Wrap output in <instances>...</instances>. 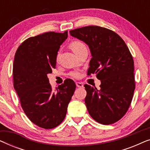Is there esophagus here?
Listing matches in <instances>:
<instances>
[{
	"instance_id": "obj_1",
	"label": "esophagus",
	"mask_w": 150,
	"mask_h": 150,
	"mask_svg": "<svg viewBox=\"0 0 150 150\" xmlns=\"http://www.w3.org/2000/svg\"><path fill=\"white\" fill-rule=\"evenodd\" d=\"M76 87H83V84L82 83L76 82Z\"/></svg>"
}]
</instances>
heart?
Instances as JSON below:
<instances>
[{
	"label": "heart",
	"mask_w": 150,
	"mask_h": 150,
	"mask_svg": "<svg viewBox=\"0 0 150 150\" xmlns=\"http://www.w3.org/2000/svg\"><path fill=\"white\" fill-rule=\"evenodd\" d=\"M69 47H70V48L76 55L79 54V53L82 52L83 50L87 49V46H86V45L84 44L83 42H82L81 41H79V40L73 41L72 42H71L70 44H69ZM59 54H58V55H57V59L59 58ZM70 75L74 78H76V79H78V78H79L80 76H81V74H80L79 71H71L70 73Z\"/></svg>",
	"instance_id": "1"
}]
</instances>
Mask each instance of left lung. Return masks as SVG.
<instances>
[{
  "label": "left lung",
  "mask_w": 150,
  "mask_h": 150,
  "mask_svg": "<svg viewBox=\"0 0 150 150\" xmlns=\"http://www.w3.org/2000/svg\"><path fill=\"white\" fill-rule=\"evenodd\" d=\"M89 46L92 58L87 75L96 74L100 89L85 85V102L92 118L112 124L126 113L135 89L134 61L126 43L112 30L87 26L69 31Z\"/></svg>",
  "instance_id": "obj_1"
}]
</instances>
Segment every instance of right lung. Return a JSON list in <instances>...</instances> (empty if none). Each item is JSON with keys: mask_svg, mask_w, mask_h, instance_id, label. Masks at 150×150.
<instances>
[{"mask_svg": "<svg viewBox=\"0 0 150 150\" xmlns=\"http://www.w3.org/2000/svg\"><path fill=\"white\" fill-rule=\"evenodd\" d=\"M67 38V30L31 37L20 44L14 57V89L26 115L40 128L52 129L63 122L74 93L71 79L52 90L47 76L56 67L57 52Z\"/></svg>", "mask_w": 150, "mask_h": 150, "instance_id": "obj_1", "label": "right lung"}]
</instances>
